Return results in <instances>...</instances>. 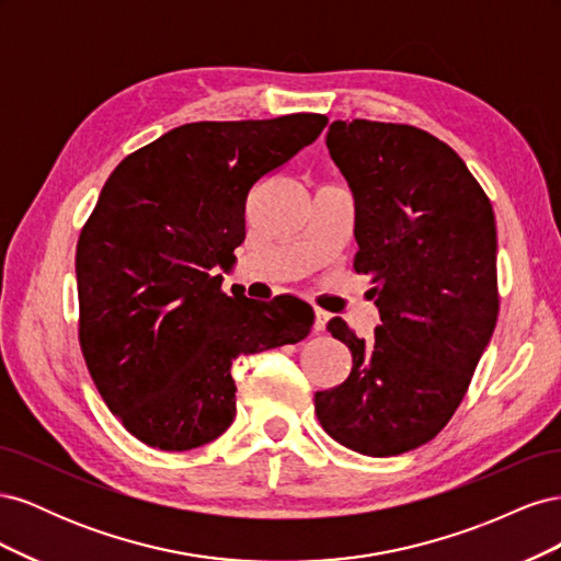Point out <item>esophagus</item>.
<instances>
[{
	"instance_id": "1",
	"label": "esophagus",
	"mask_w": 561,
	"mask_h": 561,
	"mask_svg": "<svg viewBox=\"0 0 561 561\" xmlns=\"http://www.w3.org/2000/svg\"><path fill=\"white\" fill-rule=\"evenodd\" d=\"M328 320H330V313L322 311V309H316V322H313V330L316 332H322L328 328Z\"/></svg>"
}]
</instances>
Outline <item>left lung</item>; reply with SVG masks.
Instances as JSON below:
<instances>
[{"label":"left lung","instance_id":"left-lung-1","mask_svg":"<svg viewBox=\"0 0 561 561\" xmlns=\"http://www.w3.org/2000/svg\"><path fill=\"white\" fill-rule=\"evenodd\" d=\"M328 149L355 201V271L375 283V336L328 330L353 355L318 390L325 433L365 456L426 445L461 404L499 318L496 219L463 159L435 135L367 118L334 122Z\"/></svg>","mask_w":561,"mask_h":561}]
</instances>
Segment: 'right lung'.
I'll return each instance as SVG.
<instances>
[{
	"instance_id": "1",
	"label": "right lung",
	"mask_w": 561,
	"mask_h": 561,
	"mask_svg": "<svg viewBox=\"0 0 561 561\" xmlns=\"http://www.w3.org/2000/svg\"><path fill=\"white\" fill-rule=\"evenodd\" d=\"M325 126L322 114L184 124L105 182L77 243L79 344L98 393L140 443H213L236 416L231 363L311 332L307 301L229 297L217 266L245 241L248 192Z\"/></svg>"
}]
</instances>
